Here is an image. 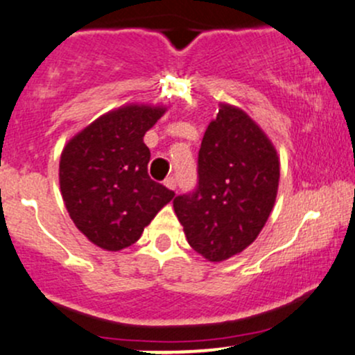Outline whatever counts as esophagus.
Listing matches in <instances>:
<instances>
[{"mask_svg": "<svg viewBox=\"0 0 355 355\" xmlns=\"http://www.w3.org/2000/svg\"><path fill=\"white\" fill-rule=\"evenodd\" d=\"M165 185L168 187L170 190H175V189H177V180H175L173 177H168V178H166V180H165Z\"/></svg>", "mask_w": 355, "mask_h": 355, "instance_id": "34e87169", "label": "esophagus"}]
</instances>
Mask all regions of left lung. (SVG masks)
I'll return each instance as SVG.
<instances>
[{"label": "left lung", "instance_id": "obj_1", "mask_svg": "<svg viewBox=\"0 0 355 355\" xmlns=\"http://www.w3.org/2000/svg\"><path fill=\"white\" fill-rule=\"evenodd\" d=\"M198 184L175 197L190 246L212 263L254 243L278 193L279 159L264 131L243 109L220 104L198 150Z\"/></svg>", "mask_w": 355, "mask_h": 355}]
</instances>
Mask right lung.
I'll return each instance as SVG.
<instances>
[{"label": "right lung", "mask_w": 355, "mask_h": 355, "mask_svg": "<svg viewBox=\"0 0 355 355\" xmlns=\"http://www.w3.org/2000/svg\"><path fill=\"white\" fill-rule=\"evenodd\" d=\"M166 107L128 104L109 111L62 150L58 180L76 227L92 244L121 251L139 239L175 192L148 175L143 136Z\"/></svg>", "instance_id": "1"}]
</instances>
